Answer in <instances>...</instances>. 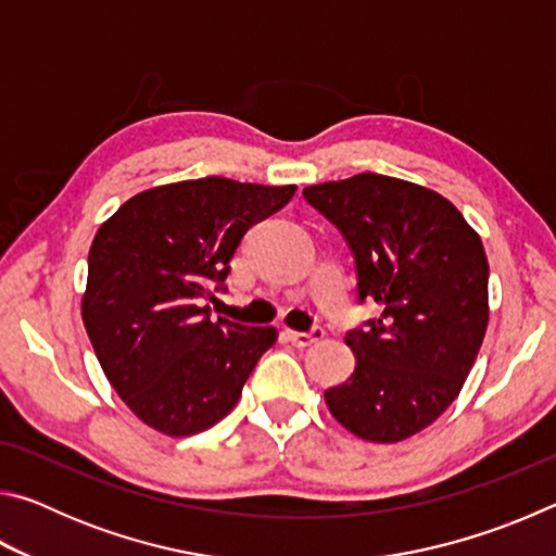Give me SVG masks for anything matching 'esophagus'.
<instances>
[{
    "mask_svg": "<svg viewBox=\"0 0 556 556\" xmlns=\"http://www.w3.org/2000/svg\"><path fill=\"white\" fill-rule=\"evenodd\" d=\"M285 336L289 338L291 343H294L296 348H308V345H314V343H318L321 341V338L326 336V331L321 326H316V328H312V331L308 333H296V331H285Z\"/></svg>",
    "mask_w": 556,
    "mask_h": 556,
    "instance_id": "esophagus-1",
    "label": "esophagus"
}]
</instances>
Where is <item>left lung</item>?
I'll use <instances>...</instances> for the list:
<instances>
[{"label": "left lung", "mask_w": 556, "mask_h": 556, "mask_svg": "<svg viewBox=\"0 0 556 556\" xmlns=\"http://www.w3.org/2000/svg\"><path fill=\"white\" fill-rule=\"evenodd\" d=\"M353 252L357 301L382 308L348 331L355 370L326 404L355 437L394 444L458 397L488 326V257L444 195L382 174L304 188Z\"/></svg>", "instance_id": "8db88e82"}]
</instances>
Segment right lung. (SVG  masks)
I'll use <instances>...</instances> for the list:
<instances>
[{
	"label": "right lung",
	"mask_w": 556,
	"mask_h": 556,
	"mask_svg": "<svg viewBox=\"0 0 556 556\" xmlns=\"http://www.w3.org/2000/svg\"><path fill=\"white\" fill-rule=\"evenodd\" d=\"M294 193L205 176L137 193L100 225L83 324L110 384L144 425L191 437L240 400L277 331L213 321L205 301L225 291L244 232Z\"/></svg>",
	"instance_id": "obj_1"
}]
</instances>
